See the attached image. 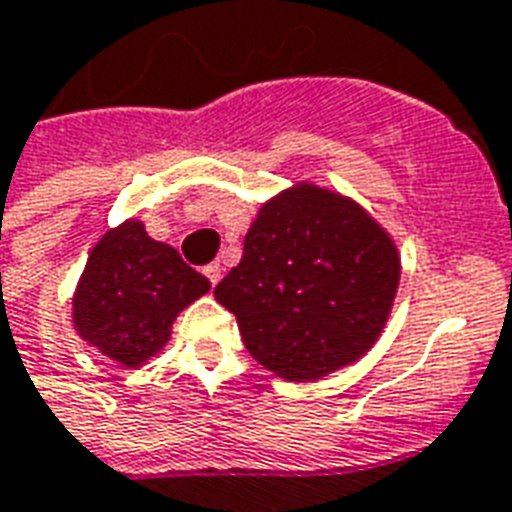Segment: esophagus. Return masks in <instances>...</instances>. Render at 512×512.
I'll list each match as a JSON object with an SVG mask.
<instances>
[{"mask_svg":"<svg viewBox=\"0 0 512 512\" xmlns=\"http://www.w3.org/2000/svg\"><path fill=\"white\" fill-rule=\"evenodd\" d=\"M202 272H205V277L211 280V285H216L221 280V264H219V261H213V264H208V267L202 269Z\"/></svg>","mask_w":512,"mask_h":512,"instance_id":"esophagus-1","label":"esophagus"}]
</instances>
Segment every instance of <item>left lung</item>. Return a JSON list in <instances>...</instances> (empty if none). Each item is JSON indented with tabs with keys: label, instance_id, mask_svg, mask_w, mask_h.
<instances>
[{
	"label": "left lung",
	"instance_id": "8db88e82",
	"mask_svg": "<svg viewBox=\"0 0 512 512\" xmlns=\"http://www.w3.org/2000/svg\"><path fill=\"white\" fill-rule=\"evenodd\" d=\"M398 277L395 245L363 208L301 184L261 208L213 296L261 366L307 382L368 352Z\"/></svg>",
	"mask_w": 512,
	"mask_h": 512
}]
</instances>
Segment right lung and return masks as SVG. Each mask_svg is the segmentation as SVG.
I'll use <instances>...</instances> for the list:
<instances>
[{
    "instance_id": "1",
    "label": "right lung",
    "mask_w": 512,
    "mask_h": 512,
    "mask_svg": "<svg viewBox=\"0 0 512 512\" xmlns=\"http://www.w3.org/2000/svg\"><path fill=\"white\" fill-rule=\"evenodd\" d=\"M208 291V277L178 251L152 240L144 224L125 221L87 259L74 293V326L85 342L133 368L165 347L178 312Z\"/></svg>"
}]
</instances>
